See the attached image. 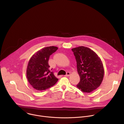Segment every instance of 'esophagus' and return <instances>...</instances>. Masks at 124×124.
Returning a JSON list of instances; mask_svg holds the SVG:
<instances>
[{"instance_id": "1", "label": "esophagus", "mask_w": 124, "mask_h": 124, "mask_svg": "<svg viewBox=\"0 0 124 124\" xmlns=\"http://www.w3.org/2000/svg\"><path fill=\"white\" fill-rule=\"evenodd\" d=\"M70 75V73L69 72H67L66 75H65V76H66V77H68V76H69Z\"/></svg>"}]
</instances>
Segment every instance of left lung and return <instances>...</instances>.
I'll list each match as a JSON object with an SVG mask.
<instances>
[{
	"instance_id": "obj_1",
	"label": "left lung",
	"mask_w": 124,
	"mask_h": 124,
	"mask_svg": "<svg viewBox=\"0 0 124 124\" xmlns=\"http://www.w3.org/2000/svg\"><path fill=\"white\" fill-rule=\"evenodd\" d=\"M76 57L80 81L77 85L83 92L90 93L101 84L104 69L100 58L91 49L83 46L72 49Z\"/></svg>"
}]
</instances>
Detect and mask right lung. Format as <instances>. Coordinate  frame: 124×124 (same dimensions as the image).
Returning a JSON list of instances; mask_svg holds the SVG:
<instances>
[{"instance_id":"add662e5","label":"right lung","mask_w":124,"mask_h":124,"mask_svg":"<svg viewBox=\"0 0 124 124\" xmlns=\"http://www.w3.org/2000/svg\"><path fill=\"white\" fill-rule=\"evenodd\" d=\"M58 47L50 46L41 49L30 59L26 76L30 84L38 91H43L54 86L58 81L54 73L49 70L48 60Z\"/></svg>"}]
</instances>
